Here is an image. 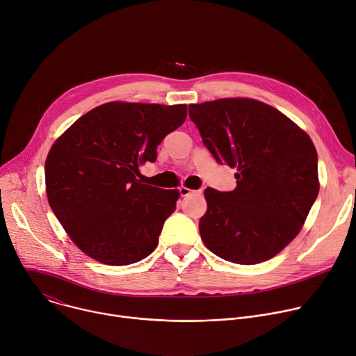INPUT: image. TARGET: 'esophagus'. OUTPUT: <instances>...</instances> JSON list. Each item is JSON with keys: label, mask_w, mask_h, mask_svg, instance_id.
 <instances>
[{"label": "esophagus", "mask_w": 356, "mask_h": 356, "mask_svg": "<svg viewBox=\"0 0 356 356\" xmlns=\"http://www.w3.org/2000/svg\"><path fill=\"white\" fill-rule=\"evenodd\" d=\"M179 194H181V197L200 195L201 191H193V189H189V188H186V186H181V188H179Z\"/></svg>", "instance_id": "esophagus-1"}]
</instances>
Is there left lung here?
Returning <instances> with one entry per match:
<instances>
[{
	"label": "left lung",
	"instance_id": "8db88e82",
	"mask_svg": "<svg viewBox=\"0 0 356 356\" xmlns=\"http://www.w3.org/2000/svg\"><path fill=\"white\" fill-rule=\"evenodd\" d=\"M189 117L216 162L238 171L231 193L205 189L208 208L200 220L205 247L241 265L273 258L302 229L319 193L309 135L252 98L191 104Z\"/></svg>",
	"mask_w": 356,
	"mask_h": 356
}]
</instances>
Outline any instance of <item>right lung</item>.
Masks as SVG:
<instances>
[{"label":"right lung","mask_w":356,"mask_h":356,"mask_svg":"<svg viewBox=\"0 0 356 356\" xmlns=\"http://www.w3.org/2000/svg\"><path fill=\"white\" fill-rule=\"evenodd\" d=\"M186 105L113 101L78 118L52 144L45 161L49 207L71 241L105 265H129L158 245L178 189L140 179L156 147L179 128Z\"/></svg>","instance_id":"right-lung-1"}]
</instances>
